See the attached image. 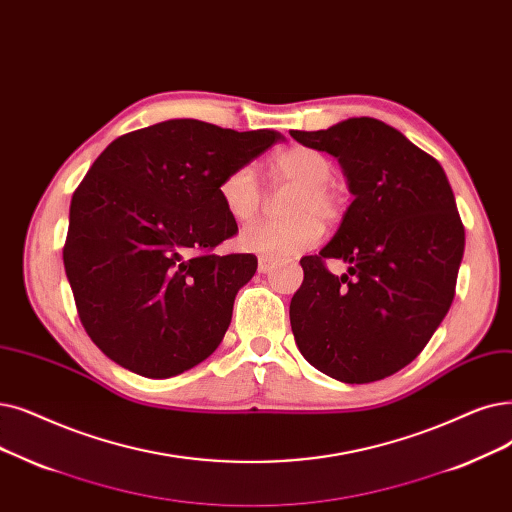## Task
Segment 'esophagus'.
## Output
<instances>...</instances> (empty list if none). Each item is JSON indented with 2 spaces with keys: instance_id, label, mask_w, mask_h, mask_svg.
Returning <instances> with one entry per match:
<instances>
[{
  "instance_id": "obj_1",
  "label": "esophagus",
  "mask_w": 512,
  "mask_h": 512,
  "mask_svg": "<svg viewBox=\"0 0 512 512\" xmlns=\"http://www.w3.org/2000/svg\"><path fill=\"white\" fill-rule=\"evenodd\" d=\"M272 268H274V259L261 255V257H259V263H257L259 274H268V272H272Z\"/></svg>"
}]
</instances>
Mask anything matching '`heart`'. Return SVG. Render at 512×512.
<instances>
[{
	"mask_svg": "<svg viewBox=\"0 0 512 512\" xmlns=\"http://www.w3.org/2000/svg\"><path fill=\"white\" fill-rule=\"evenodd\" d=\"M276 184L297 186L286 207L288 219H261L240 234V247L270 259H288L314 247L322 236L320 218L330 224L341 213L337 192L328 186L332 180L330 159L316 148L291 146L280 150L268 163ZM219 201L236 221H249L261 207L263 190L251 165H242L221 177Z\"/></svg>",
	"mask_w": 512,
	"mask_h": 512,
	"instance_id": "1",
	"label": "heart"
}]
</instances>
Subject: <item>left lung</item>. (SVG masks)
<instances>
[{
    "label": "left lung",
    "instance_id": "left-lung-1",
    "mask_svg": "<svg viewBox=\"0 0 512 512\" xmlns=\"http://www.w3.org/2000/svg\"><path fill=\"white\" fill-rule=\"evenodd\" d=\"M291 136L332 154L353 194L332 240L301 259L295 343L341 383L381 381L425 349L452 305L464 255L452 186L431 154L379 119ZM324 258H341L348 274L328 273Z\"/></svg>",
    "mask_w": 512,
    "mask_h": 512
}]
</instances>
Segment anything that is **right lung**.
Masks as SVG:
<instances>
[{"mask_svg":"<svg viewBox=\"0 0 512 512\" xmlns=\"http://www.w3.org/2000/svg\"><path fill=\"white\" fill-rule=\"evenodd\" d=\"M280 140L171 119L106 146L73 194L62 253L81 324L106 358L169 379L219 347L257 259L213 253L238 232L217 188Z\"/></svg>","mask_w":512,"mask_h":512,"instance_id":"add662e5","label":"right lung"}]
</instances>
